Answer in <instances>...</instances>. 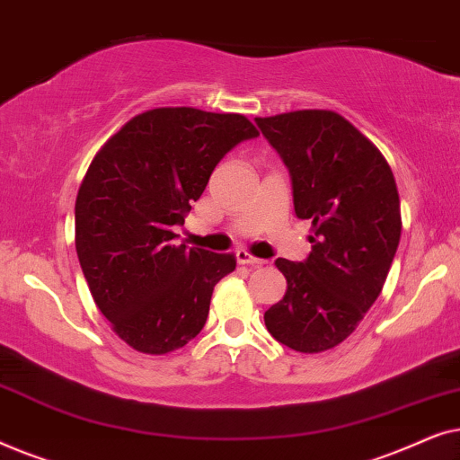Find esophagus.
Returning a JSON list of instances; mask_svg holds the SVG:
<instances>
[{
  "instance_id": "1",
  "label": "esophagus",
  "mask_w": 460,
  "mask_h": 460,
  "mask_svg": "<svg viewBox=\"0 0 460 460\" xmlns=\"http://www.w3.org/2000/svg\"><path fill=\"white\" fill-rule=\"evenodd\" d=\"M236 261L243 263V266H251V268H260L263 260H257V257L249 255L247 251H236Z\"/></svg>"
}]
</instances>
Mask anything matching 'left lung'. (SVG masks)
Instances as JSON below:
<instances>
[{
	"instance_id": "8db88e82",
	"label": "left lung",
	"mask_w": 460,
	"mask_h": 460,
	"mask_svg": "<svg viewBox=\"0 0 460 460\" xmlns=\"http://www.w3.org/2000/svg\"><path fill=\"white\" fill-rule=\"evenodd\" d=\"M255 123L291 175L295 216L314 226L304 261L276 260L287 293L263 320L279 343L318 354L348 339L379 297L400 243L398 188L375 144L337 112Z\"/></svg>"
}]
</instances>
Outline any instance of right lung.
<instances>
[{
	"mask_svg": "<svg viewBox=\"0 0 460 460\" xmlns=\"http://www.w3.org/2000/svg\"><path fill=\"white\" fill-rule=\"evenodd\" d=\"M243 115L190 106L125 123L87 169L75 203V247L98 310L125 343L167 354L203 331L213 287L234 255L173 244L232 148L257 137Z\"/></svg>",
	"mask_w": 460,
	"mask_h": 460,
	"instance_id": "obj_1",
	"label": "right lung"
}]
</instances>
